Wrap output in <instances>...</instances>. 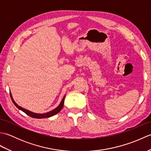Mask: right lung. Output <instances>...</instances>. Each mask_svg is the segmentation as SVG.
<instances>
[{
    "instance_id": "1",
    "label": "right lung",
    "mask_w": 151,
    "mask_h": 151,
    "mask_svg": "<svg viewBox=\"0 0 151 151\" xmlns=\"http://www.w3.org/2000/svg\"><path fill=\"white\" fill-rule=\"evenodd\" d=\"M10 97L12 98V100L13 103L15 104V106H16V107L18 108L19 110H21V111H22L23 112H24L25 114L27 115H29L30 117H33V118H36V119H42V118H47V117H50L51 116H53V115L57 114L58 112L62 110L63 106V104H64V99H65V97H63V99H62V102H61V103L60 104V105L58 106L57 108H56L55 109H54L53 110L50 111L49 112H47V113H45V114H36V113H34V112H32L30 111H28L26 109H24L23 108H22L21 106H19L17 104L15 103V102L14 101V99H13L12 97V94L10 93Z\"/></svg>"
}]
</instances>
